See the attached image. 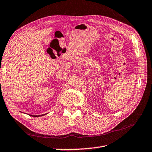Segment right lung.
<instances>
[{"mask_svg":"<svg viewBox=\"0 0 152 152\" xmlns=\"http://www.w3.org/2000/svg\"><path fill=\"white\" fill-rule=\"evenodd\" d=\"M32 116H36V117H37V116H40V115H32Z\"/></svg>","mask_w":152,"mask_h":152,"instance_id":"obj_1","label":"right lung"}]
</instances>
